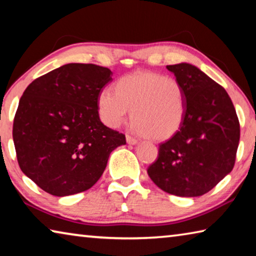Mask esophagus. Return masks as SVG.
<instances>
[{
  "label": "esophagus",
  "mask_w": 256,
  "mask_h": 256,
  "mask_svg": "<svg viewBox=\"0 0 256 256\" xmlns=\"http://www.w3.org/2000/svg\"><path fill=\"white\" fill-rule=\"evenodd\" d=\"M126 142L128 144H136L138 140L136 138H133L131 136H128V134H126Z\"/></svg>",
  "instance_id": "obj_1"
}]
</instances>
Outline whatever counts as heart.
Segmentation results:
<instances>
[{
    "instance_id": "heart-1",
    "label": "heart",
    "mask_w": 256,
    "mask_h": 256,
    "mask_svg": "<svg viewBox=\"0 0 256 256\" xmlns=\"http://www.w3.org/2000/svg\"><path fill=\"white\" fill-rule=\"evenodd\" d=\"M99 118L118 128L132 110V128L150 140L164 141L178 132L186 114V94L178 80L159 73L140 71L120 78L115 92L100 90Z\"/></svg>"
}]
</instances>
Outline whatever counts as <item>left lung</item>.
Returning <instances> with one entry per match:
<instances>
[{"instance_id": "left-lung-1", "label": "left lung", "mask_w": 256, "mask_h": 256, "mask_svg": "<svg viewBox=\"0 0 256 256\" xmlns=\"http://www.w3.org/2000/svg\"><path fill=\"white\" fill-rule=\"evenodd\" d=\"M167 68L185 90L186 114L178 132L159 144L148 175L172 196H200L232 170L240 120L226 90L200 68L188 63Z\"/></svg>"}]
</instances>
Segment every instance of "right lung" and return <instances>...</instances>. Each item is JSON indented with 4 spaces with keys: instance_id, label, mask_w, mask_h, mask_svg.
<instances>
[{
    "instance_id": "1",
    "label": "right lung",
    "mask_w": 256,
    "mask_h": 256,
    "mask_svg": "<svg viewBox=\"0 0 256 256\" xmlns=\"http://www.w3.org/2000/svg\"><path fill=\"white\" fill-rule=\"evenodd\" d=\"M110 68L70 63L37 78L20 98L14 120L16 159L26 176L55 196L89 190L125 136L99 118L97 99Z\"/></svg>"
}]
</instances>
